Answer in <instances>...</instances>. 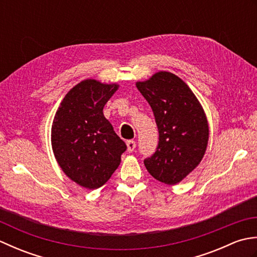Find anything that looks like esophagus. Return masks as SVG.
<instances>
[{"label":"esophagus","mask_w":257,"mask_h":257,"mask_svg":"<svg viewBox=\"0 0 257 257\" xmlns=\"http://www.w3.org/2000/svg\"><path fill=\"white\" fill-rule=\"evenodd\" d=\"M136 146H137V145H136V141L128 140L127 141V150H128V152H133L136 148Z\"/></svg>","instance_id":"34e87169"}]
</instances>
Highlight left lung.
<instances>
[{"mask_svg":"<svg viewBox=\"0 0 257 257\" xmlns=\"http://www.w3.org/2000/svg\"><path fill=\"white\" fill-rule=\"evenodd\" d=\"M136 86L159 129L157 151L145 160L147 170L162 183L181 182L205 155L210 129L204 109L190 87L170 72L160 70Z\"/></svg>","mask_w":257,"mask_h":257,"instance_id":"left-lung-1","label":"left lung"}]
</instances>
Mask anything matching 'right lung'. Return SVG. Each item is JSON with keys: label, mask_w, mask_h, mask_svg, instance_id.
Returning a JSON list of instances; mask_svg holds the SVG:
<instances>
[{"label": "right lung", "mask_w": 257, "mask_h": 257, "mask_svg": "<svg viewBox=\"0 0 257 257\" xmlns=\"http://www.w3.org/2000/svg\"><path fill=\"white\" fill-rule=\"evenodd\" d=\"M118 88L117 83L81 80L65 95L54 117V156L63 172L83 188L95 190L105 184L127 149L102 111Z\"/></svg>", "instance_id": "obj_1"}]
</instances>
